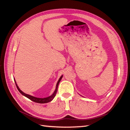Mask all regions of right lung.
Returning a JSON list of instances; mask_svg holds the SVG:
<instances>
[{"mask_svg": "<svg viewBox=\"0 0 130 130\" xmlns=\"http://www.w3.org/2000/svg\"><path fill=\"white\" fill-rule=\"evenodd\" d=\"M62 75H61V76L60 77V79H59V80H58L57 83V84H56V89H55V92H54V93L52 94L50 96H48V97H46V98H37V97H35V96H32V95H30L29 94H26L24 93V92H23L20 89H19L18 86L17 85V84L16 82L15 81V79H14V82H15V85H16V87H17V88L18 91L19 92H20L23 95L25 96L26 97L28 98V99H29L30 100H31L33 102H36V103H48V102H51L52 99H53L54 98V97L55 96V95H56V94L57 93V88H58V85H59V84L60 82L61 81V80L62 78Z\"/></svg>", "mask_w": 130, "mask_h": 130, "instance_id": "right-lung-1", "label": "right lung"}]
</instances>
